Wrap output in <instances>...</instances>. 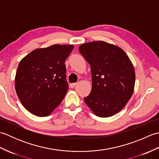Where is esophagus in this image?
I'll return each instance as SVG.
<instances>
[{
	"label": "esophagus",
	"mask_w": 159,
	"mask_h": 159,
	"mask_svg": "<svg viewBox=\"0 0 159 159\" xmlns=\"http://www.w3.org/2000/svg\"><path fill=\"white\" fill-rule=\"evenodd\" d=\"M76 85H77V83H71L70 87H71V88H74V87H76Z\"/></svg>",
	"instance_id": "esophagus-1"
}]
</instances>
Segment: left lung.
<instances>
[{
    "instance_id": "left-lung-1",
    "label": "left lung",
    "mask_w": 159,
    "mask_h": 159,
    "mask_svg": "<svg viewBox=\"0 0 159 159\" xmlns=\"http://www.w3.org/2000/svg\"><path fill=\"white\" fill-rule=\"evenodd\" d=\"M79 49L92 75V91L85 102L98 117L117 113L134 91L135 73L130 59L121 48L102 41L83 43Z\"/></svg>"
}]
</instances>
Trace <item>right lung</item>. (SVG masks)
I'll use <instances>...</instances> for the list:
<instances>
[{
    "label": "right lung",
    "instance_id": "right-lung-1",
    "mask_svg": "<svg viewBox=\"0 0 159 159\" xmlns=\"http://www.w3.org/2000/svg\"><path fill=\"white\" fill-rule=\"evenodd\" d=\"M73 48L72 45H52L33 50L20 61L15 88L30 113L48 116L62 102L69 88L65 61Z\"/></svg>",
    "mask_w": 159,
    "mask_h": 159
}]
</instances>
